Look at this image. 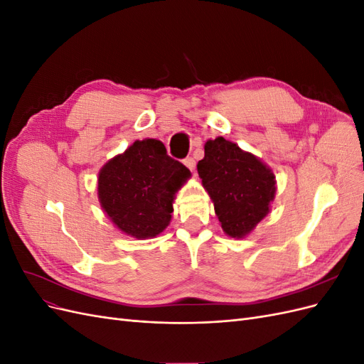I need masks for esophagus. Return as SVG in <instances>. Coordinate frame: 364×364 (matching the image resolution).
I'll list each match as a JSON object with an SVG mask.
<instances>
[{"label":"esophagus","instance_id":"obj_1","mask_svg":"<svg viewBox=\"0 0 364 364\" xmlns=\"http://www.w3.org/2000/svg\"><path fill=\"white\" fill-rule=\"evenodd\" d=\"M183 164H185L186 167H188L193 173L196 171V161H194L193 158H186V159H183Z\"/></svg>","mask_w":364,"mask_h":364}]
</instances>
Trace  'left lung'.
<instances>
[{
    "label": "left lung",
    "mask_w": 364,
    "mask_h": 364,
    "mask_svg": "<svg viewBox=\"0 0 364 364\" xmlns=\"http://www.w3.org/2000/svg\"><path fill=\"white\" fill-rule=\"evenodd\" d=\"M197 173L228 237H247L270 213L277 178L267 164L235 142L223 136L208 139Z\"/></svg>",
    "instance_id": "8db88e82"
}]
</instances>
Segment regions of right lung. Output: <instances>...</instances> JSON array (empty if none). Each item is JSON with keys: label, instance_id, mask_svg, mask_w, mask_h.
I'll use <instances>...</instances> for the list:
<instances>
[{"label": "right lung", "instance_id": "obj_1", "mask_svg": "<svg viewBox=\"0 0 364 364\" xmlns=\"http://www.w3.org/2000/svg\"><path fill=\"white\" fill-rule=\"evenodd\" d=\"M190 178L159 139H136L98 171V202L123 234L155 238L170 225L176 193Z\"/></svg>", "mask_w": 364, "mask_h": 364}]
</instances>
